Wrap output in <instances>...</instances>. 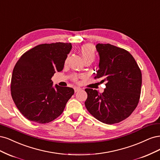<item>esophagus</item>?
I'll use <instances>...</instances> for the list:
<instances>
[{
  "label": "esophagus",
  "instance_id": "1",
  "mask_svg": "<svg viewBox=\"0 0 160 160\" xmlns=\"http://www.w3.org/2000/svg\"><path fill=\"white\" fill-rule=\"evenodd\" d=\"M74 92H78V91H80V90H82L80 88H79V87H74Z\"/></svg>",
  "mask_w": 160,
  "mask_h": 160
}]
</instances>
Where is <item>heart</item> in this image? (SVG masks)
<instances>
[{
  "label": "heart",
  "mask_w": 160,
  "mask_h": 160,
  "mask_svg": "<svg viewBox=\"0 0 160 160\" xmlns=\"http://www.w3.org/2000/svg\"><path fill=\"white\" fill-rule=\"evenodd\" d=\"M80 52L82 56H83L85 61H87V60L93 61L94 60L95 55H96V50H95L94 46L92 44H86L82 46L80 48ZM78 78V77L76 75L72 76V80L74 82H77Z\"/></svg>",
  "instance_id": "b5f03b06"
}]
</instances>
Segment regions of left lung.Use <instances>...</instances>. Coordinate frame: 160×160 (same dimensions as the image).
Listing matches in <instances>:
<instances>
[{
  "mask_svg": "<svg viewBox=\"0 0 160 160\" xmlns=\"http://www.w3.org/2000/svg\"><path fill=\"white\" fill-rule=\"evenodd\" d=\"M99 70L95 79L106 82L103 93L86 88V109L96 119L114 124L126 119L140 101L142 72L132 55L125 49L110 44H98Z\"/></svg>",
  "mask_w": 160,
  "mask_h": 160,
  "instance_id": "obj_1",
  "label": "left lung"
}]
</instances>
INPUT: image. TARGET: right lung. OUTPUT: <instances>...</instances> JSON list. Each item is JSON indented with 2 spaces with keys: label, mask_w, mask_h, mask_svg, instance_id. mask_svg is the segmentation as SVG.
Wrapping results in <instances>:
<instances>
[{
  "label": "right lung",
  "mask_w": 160,
  "mask_h": 160,
  "mask_svg": "<svg viewBox=\"0 0 160 160\" xmlns=\"http://www.w3.org/2000/svg\"><path fill=\"white\" fill-rule=\"evenodd\" d=\"M71 43L42 44L24 53L14 66L11 78L12 100L30 121L46 123L63 112L73 88L52 86L56 72L62 70Z\"/></svg>",
  "instance_id": "obj_1"
}]
</instances>
